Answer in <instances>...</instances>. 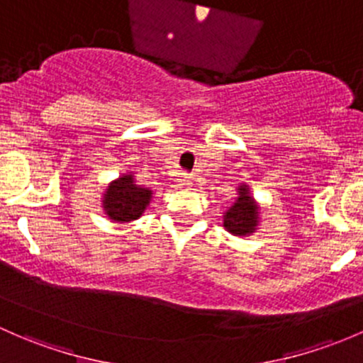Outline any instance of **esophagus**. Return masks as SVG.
Returning <instances> with one entry per match:
<instances>
[{"label":"esophagus","mask_w":363,"mask_h":363,"mask_svg":"<svg viewBox=\"0 0 363 363\" xmlns=\"http://www.w3.org/2000/svg\"><path fill=\"white\" fill-rule=\"evenodd\" d=\"M179 186H181V188H189V186H191V177H189V175H182V177L179 179Z\"/></svg>","instance_id":"obj_1"}]
</instances>
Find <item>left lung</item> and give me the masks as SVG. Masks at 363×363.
<instances>
[{
  "label": "left lung",
  "instance_id": "1",
  "mask_svg": "<svg viewBox=\"0 0 363 363\" xmlns=\"http://www.w3.org/2000/svg\"><path fill=\"white\" fill-rule=\"evenodd\" d=\"M223 226L233 236H250L261 226V205L252 196L249 184L236 188V198L223 216Z\"/></svg>",
  "mask_w": 363,
  "mask_h": 363
}]
</instances>
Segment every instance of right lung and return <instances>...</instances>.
<instances>
[{
  "label": "right lung",
  "mask_w": 363,
  "mask_h": 363,
  "mask_svg": "<svg viewBox=\"0 0 363 363\" xmlns=\"http://www.w3.org/2000/svg\"><path fill=\"white\" fill-rule=\"evenodd\" d=\"M152 189L137 184L132 172L121 174L106 186L101 198V207L106 217L113 223H132L139 219L150 207Z\"/></svg>",
  "instance_id": "right-lung-1"
}]
</instances>
